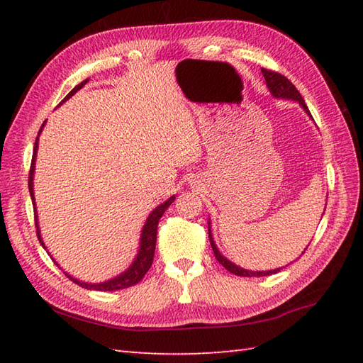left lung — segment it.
Here are the masks:
<instances>
[{
	"label": "left lung",
	"instance_id": "left-lung-1",
	"mask_svg": "<svg viewBox=\"0 0 363 363\" xmlns=\"http://www.w3.org/2000/svg\"><path fill=\"white\" fill-rule=\"evenodd\" d=\"M262 74H264L265 82H267V87L269 89V91H272L273 96H276V98H289V99H293V101H298L301 106H303V109L311 115L309 109H307V106L304 103L303 96H301L298 89L293 86V84L290 82V79H287L284 74L277 73V72L267 70V68H262ZM209 225H211V223H209ZM209 240H211L212 250H213V254H215V257H217V260L220 262L223 267L228 269V272L234 273L237 276H243V277L269 276V274H274V273L281 272V269H282V268H277V269H269V272H250V269H243L240 267L234 265L233 262H229L226 257L221 256L220 251L217 250V246H215V243H213V238H212V234H211V228H209ZM304 252H306V250H304Z\"/></svg>",
	"mask_w": 363,
	"mask_h": 363
}]
</instances>
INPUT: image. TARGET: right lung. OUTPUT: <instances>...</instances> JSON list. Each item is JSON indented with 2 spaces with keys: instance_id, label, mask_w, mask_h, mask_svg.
I'll return each mask as SVG.
<instances>
[{
  "instance_id": "add662e5",
  "label": "right lung",
  "mask_w": 363,
  "mask_h": 363,
  "mask_svg": "<svg viewBox=\"0 0 363 363\" xmlns=\"http://www.w3.org/2000/svg\"><path fill=\"white\" fill-rule=\"evenodd\" d=\"M86 81H82L81 84H78L70 94H68L64 101H67L68 98L73 96L76 91H78L79 89H82L84 86H86ZM62 101V103H64ZM45 125V123H43ZM42 125V128H43ZM40 128V130H42ZM40 134V133H38ZM37 142H38V137L35 138V145H34V152H33V160H30V168H29V179H28V186H29V194H30V198H33V206L35 209V201H34V189H33V179H34V165H35V154H37ZM174 201V196L168 198L165 203H162L160 206H157L156 209H154L151 213L148 220H146L145 226H143V230H142V238H140V250H138V254L137 257L134 260V264L130 265L125 273L113 277V279L111 281H106V282H101V284H87V282H81L78 279H74V277H72L70 274L65 276L68 277V279L73 281L74 284H78L79 287L82 289H87V290H99V291H113V290H121V289H128L130 287V285H135L140 282L143 279V276L146 274V272L151 268V264H152V259H154V250H156V238H157V225H159V220L162 215H164V212L168 209L169 204H172ZM34 221H35V233H37V237L38 240H40V245L45 248V245L42 242V237H40V230H38V223H37V215L34 217ZM54 260V259H52ZM56 264V262H54ZM57 265V264H56ZM59 267V265H57Z\"/></svg>"
}]
</instances>
